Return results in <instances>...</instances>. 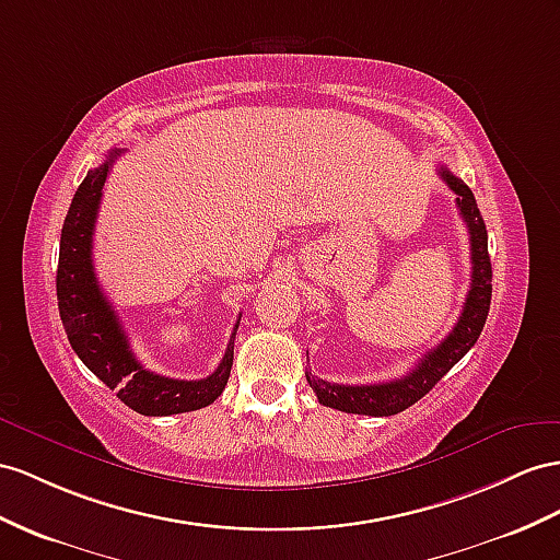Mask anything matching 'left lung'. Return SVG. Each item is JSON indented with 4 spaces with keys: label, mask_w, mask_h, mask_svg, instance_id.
<instances>
[{
    "label": "left lung",
    "mask_w": 560,
    "mask_h": 560,
    "mask_svg": "<svg viewBox=\"0 0 560 560\" xmlns=\"http://www.w3.org/2000/svg\"><path fill=\"white\" fill-rule=\"evenodd\" d=\"M440 175L456 194L458 214L464 218L470 234L472 271L470 291L466 295L462 317H458L452 334L444 338L438 348L430 350L423 360H419L417 369H411L407 376L397 381L374 385H338L312 376V371H305L310 388L317 393L319 405L346 413L393 417V413H399L409 409L411 405H417L419 399L433 390L435 383L447 374L472 346H476V340L487 322V312H490L492 300V262L490 253H487V229L478 210L476 196H472L468 186L458 177H454L447 167H442Z\"/></svg>",
    "instance_id": "1"
}]
</instances>
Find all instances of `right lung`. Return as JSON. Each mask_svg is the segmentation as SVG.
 I'll use <instances>...</instances> for the list:
<instances>
[{
	"mask_svg": "<svg viewBox=\"0 0 560 560\" xmlns=\"http://www.w3.org/2000/svg\"><path fill=\"white\" fill-rule=\"evenodd\" d=\"M122 151H110L106 161L90 170L68 208L61 229L59 271H56V298L66 336L75 354L92 374L116 390L120 402L143 417H170V413L196 411L212 405L224 390L232 374L234 338L241 317L220 366L208 378L179 381L143 369L130 350L116 310L106 300L94 275L92 241L96 212L102 206L104 184L110 165Z\"/></svg>",
	"mask_w": 560,
	"mask_h": 560,
	"instance_id": "add662e5",
	"label": "right lung"
}]
</instances>
